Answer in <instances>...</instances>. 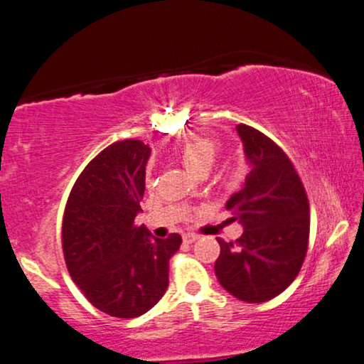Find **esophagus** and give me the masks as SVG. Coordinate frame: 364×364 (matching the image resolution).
Returning a JSON list of instances; mask_svg holds the SVG:
<instances>
[{
    "mask_svg": "<svg viewBox=\"0 0 364 364\" xmlns=\"http://www.w3.org/2000/svg\"><path fill=\"white\" fill-rule=\"evenodd\" d=\"M182 239H183V242L192 244V242H196V240L199 239V237H197L196 234H191V232H188V234H183V235H182Z\"/></svg>",
    "mask_w": 364,
    "mask_h": 364,
    "instance_id": "obj_1",
    "label": "esophagus"
}]
</instances>
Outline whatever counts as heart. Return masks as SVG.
<instances>
[{
    "instance_id": "obj_1",
    "label": "heart",
    "mask_w": 364,
    "mask_h": 364,
    "mask_svg": "<svg viewBox=\"0 0 364 364\" xmlns=\"http://www.w3.org/2000/svg\"><path fill=\"white\" fill-rule=\"evenodd\" d=\"M215 152V141L204 139V136H196V139H191L182 145L181 150H178V157H181L182 164L186 165L187 171L197 173L202 168H210V165L214 164ZM147 182H150L149 177Z\"/></svg>"
}]
</instances>
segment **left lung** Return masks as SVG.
Segmentation results:
<instances>
[{"instance_id": "8db88e82", "label": "left lung", "mask_w": 364, "mask_h": 364, "mask_svg": "<svg viewBox=\"0 0 364 364\" xmlns=\"http://www.w3.org/2000/svg\"><path fill=\"white\" fill-rule=\"evenodd\" d=\"M249 172L225 202L244 228L232 242L217 239L215 276L220 286L245 303L272 299L296 279L309 239V204L287 155L252 127H235Z\"/></svg>"}]
</instances>
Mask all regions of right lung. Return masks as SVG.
I'll list each match as a JSON object with an SVG mask.
<instances>
[{"mask_svg": "<svg viewBox=\"0 0 364 364\" xmlns=\"http://www.w3.org/2000/svg\"><path fill=\"white\" fill-rule=\"evenodd\" d=\"M149 145L122 140L90 162L70 192L63 215V254L70 276L97 309L136 318L168 287V261L182 237H154L134 224L145 192Z\"/></svg>", "mask_w": 364, "mask_h": 364, "instance_id": "obj_1", "label": "right lung"}]
</instances>
